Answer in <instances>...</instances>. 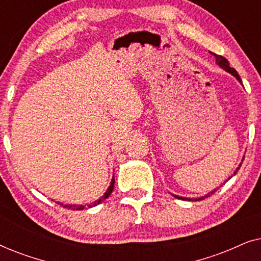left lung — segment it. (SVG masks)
I'll return each mask as SVG.
<instances>
[{
  "instance_id": "left-lung-1",
  "label": "left lung",
  "mask_w": 261,
  "mask_h": 261,
  "mask_svg": "<svg viewBox=\"0 0 261 261\" xmlns=\"http://www.w3.org/2000/svg\"><path fill=\"white\" fill-rule=\"evenodd\" d=\"M210 53H212V52H210ZM212 55L215 56V58H216V64H217V65L221 66V67H222V69L226 70L227 72H229V73L233 74V76H234L235 78H237V80H238L239 82H240V83H242V82H241V78H240V76H239V74H238L237 70H235L234 67H230V66H229V63H228V60H227L226 58H224V57H222V56H219V55H215V53H212ZM244 159H245V158H244ZM244 159H242V162H244ZM241 164H242V163H241ZM241 164H240V165H239L238 169L235 170L234 174L238 172L239 169H240V167H241ZM228 179H229V178H228ZM226 181H227V180H226ZM215 192H216V189H214V190H213L212 192H209L208 195L203 196V197H199V198H194V201H201V199H204L205 197H209L210 195L215 194ZM173 196H174V197H176V198H181V199H188V201H191V198H187V197H180V196H176V195H173Z\"/></svg>"
}]
</instances>
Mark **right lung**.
Wrapping results in <instances>:
<instances>
[{
	"label": "right lung",
	"mask_w": 261,
	"mask_h": 261,
	"mask_svg": "<svg viewBox=\"0 0 261 261\" xmlns=\"http://www.w3.org/2000/svg\"><path fill=\"white\" fill-rule=\"evenodd\" d=\"M114 183H115V179H114V177H113V179H112V183H110L109 188H108V190L106 191V194L103 195L102 197L98 199V201H96L95 203H92V204L88 205V208H91V206H95V205H97V204H99V203H101V202L105 201L106 198H108L109 196H110V194H112V192H113V189H114ZM60 205L64 206V208H66V209H71V210H83V209L85 208V205H76V204H63V203H60Z\"/></svg>",
	"instance_id": "right-lung-1"
}]
</instances>
